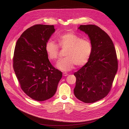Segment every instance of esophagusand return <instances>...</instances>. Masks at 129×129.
I'll return each instance as SVG.
<instances>
[{"label":"esophagus","instance_id":"34e87169","mask_svg":"<svg viewBox=\"0 0 129 129\" xmlns=\"http://www.w3.org/2000/svg\"><path fill=\"white\" fill-rule=\"evenodd\" d=\"M63 75L64 76H67V75H68V74H67V73H63Z\"/></svg>","mask_w":129,"mask_h":129}]
</instances>
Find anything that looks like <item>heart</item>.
I'll return each mask as SVG.
<instances>
[{"instance_id": "heart-1", "label": "heart", "mask_w": 129, "mask_h": 129, "mask_svg": "<svg viewBox=\"0 0 129 129\" xmlns=\"http://www.w3.org/2000/svg\"><path fill=\"white\" fill-rule=\"evenodd\" d=\"M58 45L62 49H67L64 56L57 63L56 67L62 71L72 70L75 65L83 66L88 62L92 52V44L88 39L73 32H67L60 35L57 40ZM51 40L45 44V51L50 60H56L59 55V47Z\"/></svg>"}]
</instances>
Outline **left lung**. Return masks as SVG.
Listing matches in <instances>:
<instances>
[{
  "instance_id": "left-lung-1",
  "label": "left lung",
  "mask_w": 129,
  "mask_h": 129,
  "mask_svg": "<svg viewBox=\"0 0 129 129\" xmlns=\"http://www.w3.org/2000/svg\"><path fill=\"white\" fill-rule=\"evenodd\" d=\"M78 29L88 35L92 52L88 62L74 74L76 78L74 92L79 100L93 103L111 90L118 70L117 56L112 40L99 26L80 25Z\"/></svg>"
}]
</instances>
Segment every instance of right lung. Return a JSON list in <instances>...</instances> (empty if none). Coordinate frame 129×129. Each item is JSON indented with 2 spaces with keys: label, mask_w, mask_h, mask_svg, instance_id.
Listing matches in <instances>:
<instances>
[{
  "label": "right lung",
  "mask_w": 129,
  "mask_h": 129,
  "mask_svg": "<svg viewBox=\"0 0 129 129\" xmlns=\"http://www.w3.org/2000/svg\"><path fill=\"white\" fill-rule=\"evenodd\" d=\"M55 31L53 25L36 24L24 31L17 41L13 67L21 89L39 101L55 93L62 73L51 64L45 44Z\"/></svg>",
  "instance_id": "obj_1"
}]
</instances>
